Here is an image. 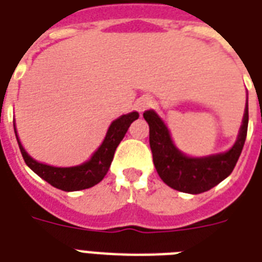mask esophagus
<instances>
[{"instance_id": "esophagus-1", "label": "esophagus", "mask_w": 262, "mask_h": 262, "mask_svg": "<svg viewBox=\"0 0 262 262\" xmlns=\"http://www.w3.org/2000/svg\"><path fill=\"white\" fill-rule=\"evenodd\" d=\"M154 104V98L152 96H143V98H140L137 102H136V108L140 111V113H143L147 108Z\"/></svg>"}]
</instances>
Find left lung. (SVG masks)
I'll return each mask as SVG.
<instances>
[{"label": "left lung", "mask_w": 262, "mask_h": 262, "mask_svg": "<svg viewBox=\"0 0 262 262\" xmlns=\"http://www.w3.org/2000/svg\"><path fill=\"white\" fill-rule=\"evenodd\" d=\"M143 115L149 125V145L156 171L166 185L190 194L209 190L231 174L248 135L249 107L246 102L239 135L230 151L205 158H189L175 147L167 126L155 111L148 110Z\"/></svg>", "instance_id": "obj_1"}]
</instances>
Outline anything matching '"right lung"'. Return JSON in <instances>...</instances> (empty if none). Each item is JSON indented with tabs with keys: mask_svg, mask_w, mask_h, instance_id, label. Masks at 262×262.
<instances>
[{
	"mask_svg": "<svg viewBox=\"0 0 262 262\" xmlns=\"http://www.w3.org/2000/svg\"><path fill=\"white\" fill-rule=\"evenodd\" d=\"M137 118H139V113L133 111L129 114L121 115L119 118L113 121L102 145L98 148V151L95 152L88 162L80 164V166H75V167H53L49 164L39 163L32 159L23 148L16 129H14V133H16V139H17L23 159L35 174H38L40 178L45 179L51 186L57 187V189L65 191H76L95 186L96 183H99L104 178V175L107 174L111 162H113L115 149L126 135L130 123Z\"/></svg>",
	"mask_w": 262,
	"mask_h": 262,
	"instance_id": "obj_1",
	"label": "right lung"
}]
</instances>
